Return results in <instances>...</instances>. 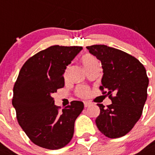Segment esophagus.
I'll list each match as a JSON object with an SVG mask.
<instances>
[{"label":"esophagus","mask_w":155,"mask_h":155,"mask_svg":"<svg viewBox=\"0 0 155 155\" xmlns=\"http://www.w3.org/2000/svg\"><path fill=\"white\" fill-rule=\"evenodd\" d=\"M92 105V103H91V102H88V101H86L84 102V107H90Z\"/></svg>","instance_id":"1"}]
</instances>
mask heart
Segmentation results:
<instances>
[{
    "instance_id": "obj_1",
    "label": "heart",
    "mask_w": 155,
    "mask_h": 155,
    "mask_svg": "<svg viewBox=\"0 0 155 155\" xmlns=\"http://www.w3.org/2000/svg\"><path fill=\"white\" fill-rule=\"evenodd\" d=\"M82 64L84 65V68L88 69L89 68L94 65L95 64H97L98 60L95 57V56H93L92 55H91V54H86V55H84L83 56L81 59ZM68 70H69V67H68L66 68L64 71V78H67L68 76ZM76 94H77L78 96H80L81 98H86L90 94V91H89V89L87 87L84 86H79L76 89Z\"/></svg>"
}]
</instances>
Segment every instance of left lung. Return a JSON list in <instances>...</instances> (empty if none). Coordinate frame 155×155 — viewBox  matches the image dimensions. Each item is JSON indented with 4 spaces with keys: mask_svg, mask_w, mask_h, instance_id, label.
Here are the masks:
<instances>
[{
    "mask_svg": "<svg viewBox=\"0 0 155 155\" xmlns=\"http://www.w3.org/2000/svg\"><path fill=\"white\" fill-rule=\"evenodd\" d=\"M101 61L104 75L99 89L112 104H97L100 114L95 123L102 134L110 139L124 136L140 119L147 98L149 79L139 60L119 49L104 45L87 46Z\"/></svg>",
    "mask_w": 155,
    "mask_h": 155,
    "instance_id": "8db88e82",
    "label": "left lung"
}]
</instances>
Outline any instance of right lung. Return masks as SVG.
Instances as JSON below:
<instances>
[{"label": "right lung", "instance_id": "1", "mask_svg": "<svg viewBox=\"0 0 155 155\" xmlns=\"http://www.w3.org/2000/svg\"><path fill=\"white\" fill-rule=\"evenodd\" d=\"M83 48L54 45L30 57L13 87L12 104L19 125L32 143L48 150L65 147L73 137L75 119L84 103L71 101L60 110L52 94L64 87V73Z\"/></svg>", "mask_w": 155, "mask_h": 155}]
</instances>
